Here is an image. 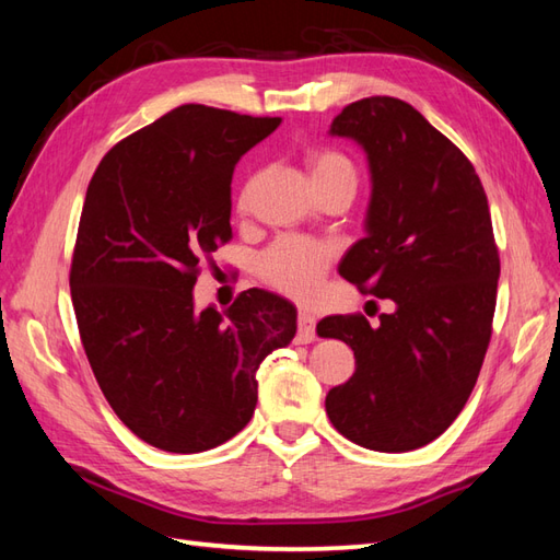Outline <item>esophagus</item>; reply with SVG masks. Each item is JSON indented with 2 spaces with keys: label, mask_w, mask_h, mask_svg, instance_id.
<instances>
[{
  "label": "esophagus",
  "mask_w": 560,
  "mask_h": 560,
  "mask_svg": "<svg viewBox=\"0 0 560 560\" xmlns=\"http://www.w3.org/2000/svg\"><path fill=\"white\" fill-rule=\"evenodd\" d=\"M295 341L299 343L315 341V317L311 313L305 311L299 313V335H295Z\"/></svg>",
  "instance_id": "esophagus-1"
}]
</instances>
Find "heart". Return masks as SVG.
<instances>
[{
  "instance_id": "heart-1",
  "label": "heart",
  "mask_w": 560,
  "mask_h": 560,
  "mask_svg": "<svg viewBox=\"0 0 560 560\" xmlns=\"http://www.w3.org/2000/svg\"><path fill=\"white\" fill-rule=\"evenodd\" d=\"M307 165H311L313 183L337 180V177L355 183L351 161L337 151H313L307 156ZM327 267L329 249L305 237H281L257 259L259 279L299 301L313 299L319 291Z\"/></svg>"
}]
</instances>
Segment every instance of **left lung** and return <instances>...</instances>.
Segmentation results:
<instances>
[{"label":"left lung","mask_w":560,"mask_h":560,"mask_svg":"<svg viewBox=\"0 0 560 560\" xmlns=\"http://www.w3.org/2000/svg\"><path fill=\"white\" fill-rule=\"evenodd\" d=\"M329 135L355 141L371 173L365 237L339 273L395 311L377 327L363 315L319 319L317 335L355 355L325 409L351 443L409 452L457 419L489 349L501 277L489 199L467 156L399 98L347 105Z\"/></svg>","instance_id":"obj_1"}]
</instances>
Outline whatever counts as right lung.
Here are the masks:
<instances>
[{
  "label": "right lung",
  "instance_id": "obj_1",
  "mask_svg": "<svg viewBox=\"0 0 560 560\" xmlns=\"http://www.w3.org/2000/svg\"><path fill=\"white\" fill-rule=\"evenodd\" d=\"M281 125L180 105L105 153L83 201L69 289L105 399L144 443L192 455L241 433L257 368L295 337V305L249 289L195 307L199 261L231 241L235 163Z\"/></svg>",
  "mask_w": 560,
  "mask_h": 560
}]
</instances>
